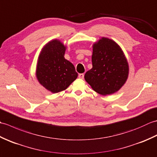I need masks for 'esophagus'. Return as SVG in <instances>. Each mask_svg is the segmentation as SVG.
Here are the masks:
<instances>
[{
	"instance_id": "obj_1",
	"label": "esophagus",
	"mask_w": 157,
	"mask_h": 157,
	"mask_svg": "<svg viewBox=\"0 0 157 157\" xmlns=\"http://www.w3.org/2000/svg\"><path fill=\"white\" fill-rule=\"evenodd\" d=\"M84 73H80V74H79V75H78V78H79V79H84Z\"/></svg>"
}]
</instances>
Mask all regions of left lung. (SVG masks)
<instances>
[{"label":"left lung","mask_w":157,"mask_h":157,"mask_svg":"<svg viewBox=\"0 0 157 157\" xmlns=\"http://www.w3.org/2000/svg\"><path fill=\"white\" fill-rule=\"evenodd\" d=\"M92 68L85 73V80L98 94H114L125 84L129 65L123 51L113 40L102 37L92 45Z\"/></svg>","instance_id":"left-lung-1"}]
</instances>
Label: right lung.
<instances>
[{
    "mask_svg": "<svg viewBox=\"0 0 157 157\" xmlns=\"http://www.w3.org/2000/svg\"><path fill=\"white\" fill-rule=\"evenodd\" d=\"M65 51L63 42L55 39L44 46L38 56L36 78L52 93L65 90L78 78L74 65L64 57Z\"/></svg>",
    "mask_w": 157,
    "mask_h": 157,
    "instance_id": "right-lung-1",
    "label": "right lung"
}]
</instances>
